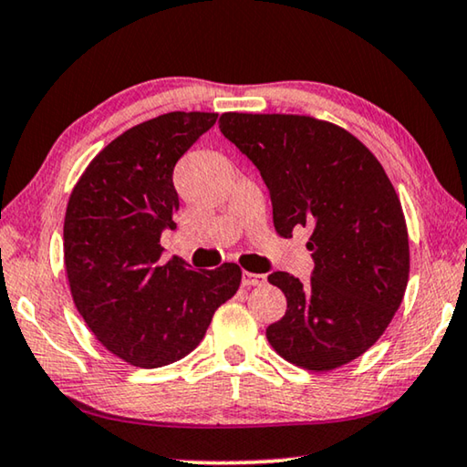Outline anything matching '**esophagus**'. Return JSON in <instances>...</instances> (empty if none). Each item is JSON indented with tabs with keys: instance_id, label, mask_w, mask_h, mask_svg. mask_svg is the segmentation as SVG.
Segmentation results:
<instances>
[{
	"instance_id": "obj_1",
	"label": "esophagus",
	"mask_w": 467,
	"mask_h": 467,
	"mask_svg": "<svg viewBox=\"0 0 467 467\" xmlns=\"http://www.w3.org/2000/svg\"><path fill=\"white\" fill-rule=\"evenodd\" d=\"M241 283H243V286H262V285H265V274H254V272L243 270Z\"/></svg>"
}]
</instances>
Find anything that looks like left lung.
Segmentation results:
<instances>
[{
    "mask_svg": "<svg viewBox=\"0 0 467 467\" xmlns=\"http://www.w3.org/2000/svg\"><path fill=\"white\" fill-rule=\"evenodd\" d=\"M220 130L260 170L274 228L312 231L309 283L272 272L286 312L265 328L291 364L327 372L366 353L393 320L410 278L401 202L374 153L332 122L293 114L220 116Z\"/></svg>",
    "mask_w": 467,
    "mask_h": 467,
    "instance_id": "1",
    "label": "left lung"
}]
</instances>
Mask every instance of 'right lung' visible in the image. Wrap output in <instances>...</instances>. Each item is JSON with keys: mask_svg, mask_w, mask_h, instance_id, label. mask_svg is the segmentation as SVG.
<instances>
[{"mask_svg": "<svg viewBox=\"0 0 467 467\" xmlns=\"http://www.w3.org/2000/svg\"><path fill=\"white\" fill-rule=\"evenodd\" d=\"M212 112H170L122 132L72 189L64 265L78 314L109 353L161 368L202 343L213 312L236 293L241 268L191 270L160 260V236L179 210L176 161L216 124Z\"/></svg>", "mask_w": 467, "mask_h": 467, "instance_id": "obj_1", "label": "right lung"}]
</instances>
